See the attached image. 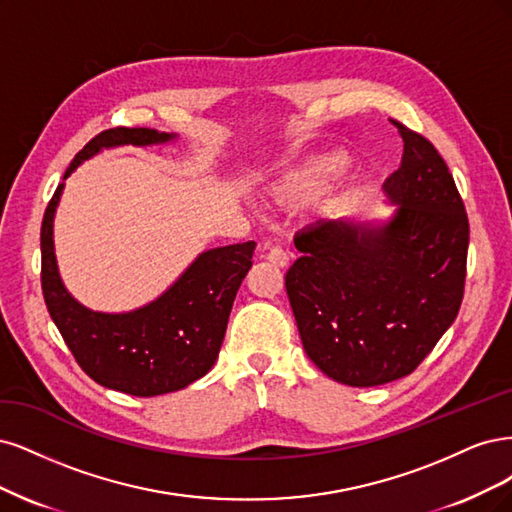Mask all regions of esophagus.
Masks as SVG:
<instances>
[{
	"mask_svg": "<svg viewBox=\"0 0 512 512\" xmlns=\"http://www.w3.org/2000/svg\"><path fill=\"white\" fill-rule=\"evenodd\" d=\"M266 259H268L270 263H274L276 268H287L291 257H289V253H287V251L280 249V246H274V249H270V251H268Z\"/></svg>",
	"mask_w": 512,
	"mask_h": 512,
	"instance_id": "1",
	"label": "esophagus"
}]
</instances>
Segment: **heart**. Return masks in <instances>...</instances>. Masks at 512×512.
I'll return each instance as SVG.
<instances>
[{"label": "heart", "mask_w": 512, "mask_h": 512, "mask_svg": "<svg viewBox=\"0 0 512 512\" xmlns=\"http://www.w3.org/2000/svg\"><path fill=\"white\" fill-rule=\"evenodd\" d=\"M349 168L344 153H325L287 172L268 187V202L276 208L293 210L310 204L323 195Z\"/></svg>", "instance_id": "1"}]
</instances>
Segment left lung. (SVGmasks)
Segmentation results:
<instances>
[{
	"instance_id": "obj_1",
	"label": "left lung",
	"mask_w": 512,
	"mask_h": 512,
	"mask_svg": "<svg viewBox=\"0 0 512 512\" xmlns=\"http://www.w3.org/2000/svg\"><path fill=\"white\" fill-rule=\"evenodd\" d=\"M404 140L385 180L398 206L387 223L317 221L295 234L302 253L285 287L306 355L334 381L376 387L410 374L455 321L470 225L455 180L430 140Z\"/></svg>"
}]
</instances>
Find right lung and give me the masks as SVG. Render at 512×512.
<instances>
[{
	"label": "right lung",
	"mask_w": 512,
	"mask_h": 512,
	"mask_svg": "<svg viewBox=\"0 0 512 512\" xmlns=\"http://www.w3.org/2000/svg\"><path fill=\"white\" fill-rule=\"evenodd\" d=\"M174 138L148 127L106 129L72 159L63 180L102 148L166 144ZM63 187H57L42 221V293L78 366L102 387L138 398L185 389L202 378L219 357L234 298L253 266L255 242L200 253L168 291L142 308L97 312L76 302L59 276L53 221Z\"/></svg>",
	"instance_id": "obj_1"
}]
</instances>
